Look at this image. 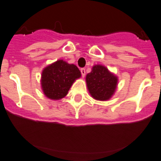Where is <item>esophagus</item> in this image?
<instances>
[{
	"mask_svg": "<svg viewBox=\"0 0 161 161\" xmlns=\"http://www.w3.org/2000/svg\"><path fill=\"white\" fill-rule=\"evenodd\" d=\"M81 74H82V77H84V76L86 75V70L85 69H81Z\"/></svg>",
	"mask_w": 161,
	"mask_h": 161,
	"instance_id": "esophagus-1",
	"label": "esophagus"
}]
</instances>
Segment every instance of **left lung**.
Instances as JSON below:
<instances>
[{"label":"left lung","instance_id":"left-lung-1","mask_svg":"<svg viewBox=\"0 0 161 161\" xmlns=\"http://www.w3.org/2000/svg\"><path fill=\"white\" fill-rule=\"evenodd\" d=\"M89 93L95 99L106 101L114 94L118 83V78L106 67L96 65L86 77Z\"/></svg>","mask_w":161,"mask_h":161}]
</instances>
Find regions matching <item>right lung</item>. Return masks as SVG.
Listing matches in <instances>:
<instances>
[{"label": "right lung", "mask_w": 161, "mask_h": 161, "mask_svg": "<svg viewBox=\"0 0 161 161\" xmlns=\"http://www.w3.org/2000/svg\"><path fill=\"white\" fill-rule=\"evenodd\" d=\"M81 77L77 66L63 60H58L43 69L41 85L44 94L48 99L58 100L68 94L75 79Z\"/></svg>", "instance_id": "add662e5"}]
</instances>
